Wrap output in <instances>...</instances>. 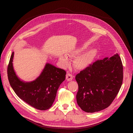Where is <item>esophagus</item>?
<instances>
[{"mask_svg": "<svg viewBox=\"0 0 133 133\" xmlns=\"http://www.w3.org/2000/svg\"><path fill=\"white\" fill-rule=\"evenodd\" d=\"M73 79V76L72 74H71L69 73H68L66 75V79L68 81H70L72 79Z\"/></svg>", "mask_w": 133, "mask_h": 133, "instance_id": "1", "label": "esophagus"}]
</instances>
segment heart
I'll return each instance as SVG.
<instances>
[{"mask_svg":"<svg viewBox=\"0 0 133 133\" xmlns=\"http://www.w3.org/2000/svg\"><path fill=\"white\" fill-rule=\"evenodd\" d=\"M87 46L86 45H84L68 54L70 58H76L73 62V66L76 70L87 69L90 65L95 57L96 51L95 49H88L83 53L82 52L87 49ZM60 60L65 65H68L69 64V60L66 57H62L60 58Z\"/></svg>","mask_w":133,"mask_h":133,"instance_id":"heart-1","label":"heart"}]
</instances>
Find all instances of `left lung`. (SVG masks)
I'll return each mask as SVG.
<instances>
[{
	"mask_svg": "<svg viewBox=\"0 0 133 133\" xmlns=\"http://www.w3.org/2000/svg\"><path fill=\"white\" fill-rule=\"evenodd\" d=\"M123 79V66L118 54L96 60L75 76L78 105L87 112L108 108L119 92Z\"/></svg>",
	"mask_w": 133,
	"mask_h": 133,
	"instance_id": "8db88e82",
	"label": "left lung"
}]
</instances>
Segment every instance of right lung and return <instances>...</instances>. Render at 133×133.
Masks as SVG:
<instances>
[{
	"instance_id": "right-lung-1",
	"label": "right lung",
	"mask_w": 133,
	"mask_h": 133,
	"mask_svg": "<svg viewBox=\"0 0 133 133\" xmlns=\"http://www.w3.org/2000/svg\"><path fill=\"white\" fill-rule=\"evenodd\" d=\"M12 53L8 66L10 85L18 96L38 110L49 109L54 102L60 84L65 79L66 71L46 63L42 73L33 82H24L16 75L13 69Z\"/></svg>"
}]
</instances>
